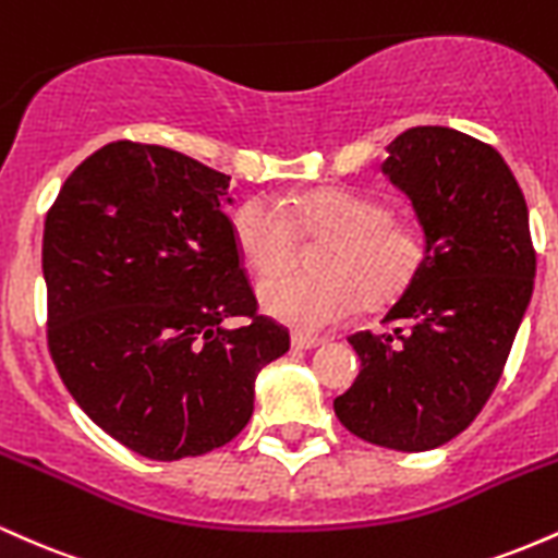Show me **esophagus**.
<instances>
[{
  "instance_id": "obj_1",
  "label": "esophagus",
  "mask_w": 558,
  "mask_h": 558,
  "mask_svg": "<svg viewBox=\"0 0 558 558\" xmlns=\"http://www.w3.org/2000/svg\"><path fill=\"white\" fill-rule=\"evenodd\" d=\"M323 338H312V336H301V332H293L291 336V345L293 349H317L323 345Z\"/></svg>"
}]
</instances>
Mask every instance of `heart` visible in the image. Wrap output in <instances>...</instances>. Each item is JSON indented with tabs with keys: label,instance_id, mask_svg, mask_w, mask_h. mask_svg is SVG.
Masks as SVG:
<instances>
[{
	"label": "heart",
	"instance_id": "b5f03b06",
	"mask_svg": "<svg viewBox=\"0 0 558 558\" xmlns=\"http://www.w3.org/2000/svg\"><path fill=\"white\" fill-rule=\"evenodd\" d=\"M296 227L307 240H325L317 279H281L259 288L262 310L306 336L328 332L360 310L399 301L425 272L430 241L420 222L393 217L388 202L341 185L286 198H246L230 228L239 257L257 278L284 271L295 253Z\"/></svg>",
	"mask_w": 558,
	"mask_h": 558
}]
</instances>
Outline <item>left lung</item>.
Listing matches in <instances>:
<instances>
[{
    "instance_id": "left-lung-1",
    "label": "left lung",
    "mask_w": 558,
    "mask_h": 558,
    "mask_svg": "<svg viewBox=\"0 0 558 558\" xmlns=\"http://www.w3.org/2000/svg\"><path fill=\"white\" fill-rule=\"evenodd\" d=\"M383 172L412 198L430 259L383 317L393 332L349 336L362 373L332 409L367 444L430 451L501 380L535 283L527 204L504 157L453 128L403 131Z\"/></svg>"
}]
</instances>
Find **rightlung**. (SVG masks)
Segmentation results:
<instances>
[{
    "label": "right lung",
    "instance_id": "1",
    "mask_svg": "<svg viewBox=\"0 0 558 558\" xmlns=\"http://www.w3.org/2000/svg\"><path fill=\"white\" fill-rule=\"evenodd\" d=\"M228 185L168 146L112 141L70 172L44 222L57 373L101 430L157 462L233 440L259 369L291 345L257 310ZM228 316L247 323L226 331Z\"/></svg>",
    "mask_w": 558,
    "mask_h": 558
}]
</instances>
